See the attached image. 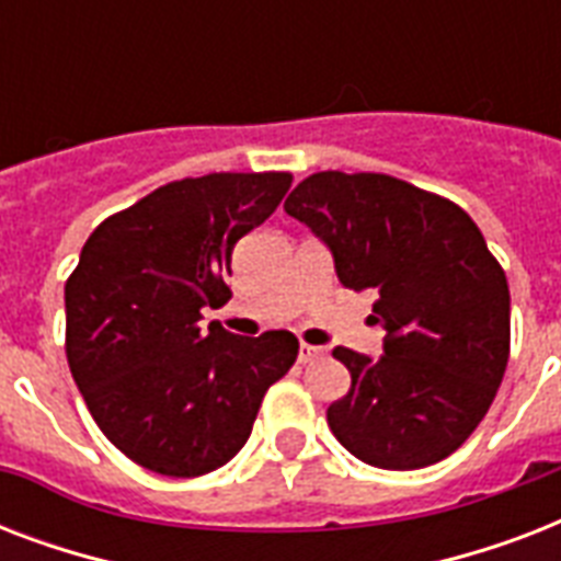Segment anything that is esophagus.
<instances>
[{"instance_id":"1","label":"esophagus","mask_w":561,"mask_h":561,"mask_svg":"<svg viewBox=\"0 0 561 561\" xmlns=\"http://www.w3.org/2000/svg\"><path fill=\"white\" fill-rule=\"evenodd\" d=\"M323 355V350L320 346H311V343H299V364H311V360H317Z\"/></svg>"}]
</instances>
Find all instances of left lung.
<instances>
[{
  "instance_id": "8db88e82",
  "label": "left lung",
  "mask_w": 561,
  "mask_h": 561,
  "mask_svg": "<svg viewBox=\"0 0 561 561\" xmlns=\"http://www.w3.org/2000/svg\"><path fill=\"white\" fill-rule=\"evenodd\" d=\"M334 255L337 279L373 288L378 360L337 346L350 392L325 410L337 443L378 469H425L486 416L510 360V285L478 224L390 174L320 171L285 201Z\"/></svg>"
}]
</instances>
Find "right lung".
I'll list each match as a JSON object with an SVG mask.
<instances>
[{
	"instance_id": "obj_1",
	"label": "right lung",
	"mask_w": 561,
	"mask_h": 561,
	"mask_svg": "<svg viewBox=\"0 0 561 561\" xmlns=\"http://www.w3.org/2000/svg\"><path fill=\"white\" fill-rule=\"evenodd\" d=\"M290 180H174L87 238L66 279V360L95 425L142 469H220L244 448L267 387L294 367L290 332L201 329L203 308L229 299L236 241L271 218Z\"/></svg>"
}]
</instances>
